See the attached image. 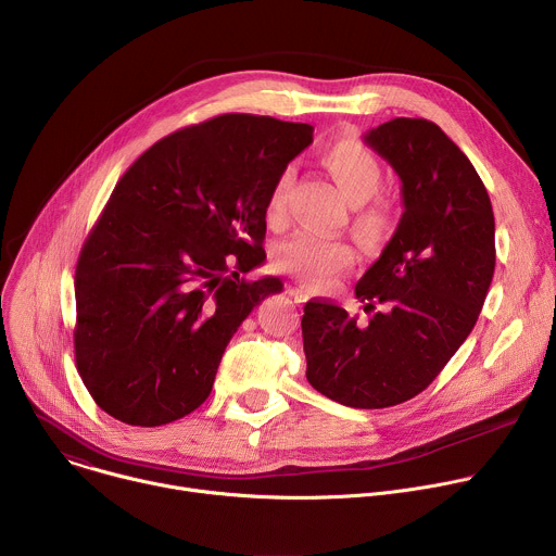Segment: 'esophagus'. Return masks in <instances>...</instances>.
<instances>
[{
    "instance_id": "obj_1",
    "label": "esophagus",
    "mask_w": 556,
    "mask_h": 556,
    "mask_svg": "<svg viewBox=\"0 0 556 556\" xmlns=\"http://www.w3.org/2000/svg\"><path fill=\"white\" fill-rule=\"evenodd\" d=\"M288 294L292 296V301H294V303H303V301H307V299H309L307 290H305V288H301V286L290 288V290H288Z\"/></svg>"
}]
</instances>
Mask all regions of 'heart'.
I'll list each match as a JSON object with an SVG mask.
<instances>
[{
	"label": "heart",
	"mask_w": 556,
	"mask_h": 556,
	"mask_svg": "<svg viewBox=\"0 0 556 556\" xmlns=\"http://www.w3.org/2000/svg\"><path fill=\"white\" fill-rule=\"evenodd\" d=\"M319 161L348 200L354 202L352 228L358 242L367 249L382 247L395 228V211L382 198L369 200L378 193L384 178L376 153L356 138H339L321 147ZM292 178V169H283L270 189L266 217L273 224L283 217ZM352 260L354 251L345 240L312 230H299L275 249L277 268L299 277L307 286H326L337 273L348 268Z\"/></svg>",
	"instance_id": "1"
}]
</instances>
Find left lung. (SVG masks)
<instances>
[{
  "mask_svg": "<svg viewBox=\"0 0 556 556\" xmlns=\"http://www.w3.org/2000/svg\"><path fill=\"white\" fill-rule=\"evenodd\" d=\"M365 142L399 174L405 204L354 288L374 314L356 324L345 307L312 299L301 332L316 391L384 409L425 391L475 328L495 273V217L482 178L435 123L393 118Z\"/></svg>",
  "mask_w": 556,
  "mask_h": 556,
  "instance_id": "1",
  "label": "left lung"
}]
</instances>
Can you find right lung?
<instances>
[{
  "instance_id": "obj_1",
  "label": "right lung",
  "mask_w": 556,
  "mask_h": 556,
  "mask_svg": "<svg viewBox=\"0 0 556 556\" xmlns=\"http://www.w3.org/2000/svg\"><path fill=\"white\" fill-rule=\"evenodd\" d=\"M312 125L222 114L151 144L114 187L76 262L74 356L94 403L134 427L195 412L222 354L279 277L266 202Z\"/></svg>"
}]
</instances>
